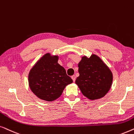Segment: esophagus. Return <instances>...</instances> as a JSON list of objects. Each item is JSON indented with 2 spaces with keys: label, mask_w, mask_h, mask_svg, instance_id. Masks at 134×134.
<instances>
[{
  "label": "esophagus",
  "mask_w": 134,
  "mask_h": 134,
  "mask_svg": "<svg viewBox=\"0 0 134 134\" xmlns=\"http://www.w3.org/2000/svg\"><path fill=\"white\" fill-rule=\"evenodd\" d=\"M71 78H72V79L73 80L74 82H75V79H76V76L75 75H72V76H71Z\"/></svg>",
  "instance_id": "obj_1"
}]
</instances>
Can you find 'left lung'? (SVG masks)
Instances as JSON below:
<instances>
[{"mask_svg":"<svg viewBox=\"0 0 134 134\" xmlns=\"http://www.w3.org/2000/svg\"><path fill=\"white\" fill-rule=\"evenodd\" d=\"M80 76L75 83L86 97L96 100L104 97L113 82V74L109 67L97 55L84 56L78 63Z\"/></svg>","mask_w":134,"mask_h":134,"instance_id":"obj_1","label":"left lung"}]
</instances>
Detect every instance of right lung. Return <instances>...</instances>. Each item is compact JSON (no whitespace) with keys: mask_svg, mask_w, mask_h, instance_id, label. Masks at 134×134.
I'll return each instance as SVG.
<instances>
[{"mask_svg":"<svg viewBox=\"0 0 134 134\" xmlns=\"http://www.w3.org/2000/svg\"><path fill=\"white\" fill-rule=\"evenodd\" d=\"M58 56L44 54L31 69L29 86L35 96L48 102L54 101L62 95L65 86L73 80L65 69L58 63Z\"/></svg>","mask_w":134,"mask_h":134,"instance_id":"right-lung-1","label":"right lung"}]
</instances>
